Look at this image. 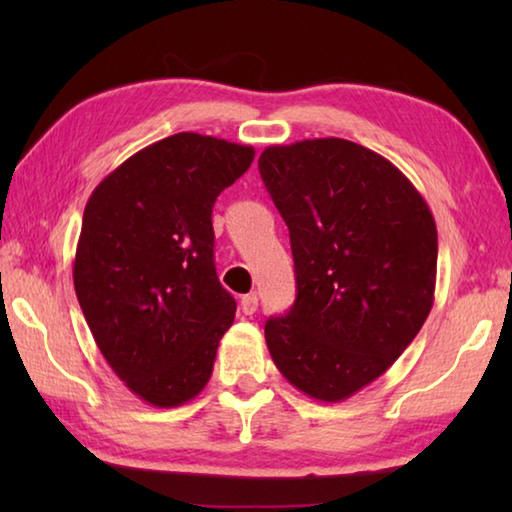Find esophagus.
<instances>
[{
  "mask_svg": "<svg viewBox=\"0 0 512 512\" xmlns=\"http://www.w3.org/2000/svg\"><path fill=\"white\" fill-rule=\"evenodd\" d=\"M257 305H259V302H257L255 293H248V296L241 298V311H244L246 316H253L257 311Z\"/></svg>",
  "mask_w": 512,
  "mask_h": 512,
  "instance_id": "34e87169",
  "label": "esophagus"
}]
</instances>
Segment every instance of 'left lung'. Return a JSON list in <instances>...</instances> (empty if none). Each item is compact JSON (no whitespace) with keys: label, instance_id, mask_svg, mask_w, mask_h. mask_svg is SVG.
I'll return each mask as SVG.
<instances>
[{"label":"left lung","instance_id":"8db88e82","mask_svg":"<svg viewBox=\"0 0 512 512\" xmlns=\"http://www.w3.org/2000/svg\"><path fill=\"white\" fill-rule=\"evenodd\" d=\"M259 173L289 228L298 289L287 316L266 320L268 352L298 391L343 402L427 320L436 221L393 162L341 137L268 146Z\"/></svg>","mask_w":512,"mask_h":512}]
</instances>
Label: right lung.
I'll return each instance as SVG.
<instances>
[{"mask_svg": "<svg viewBox=\"0 0 512 512\" xmlns=\"http://www.w3.org/2000/svg\"><path fill=\"white\" fill-rule=\"evenodd\" d=\"M253 158V146L178 133L121 162L85 205L76 298L108 366L158 409L203 391L235 320L214 268L212 207Z\"/></svg>", "mask_w": 512, "mask_h": 512, "instance_id": "obj_1", "label": "right lung"}]
</instances>
